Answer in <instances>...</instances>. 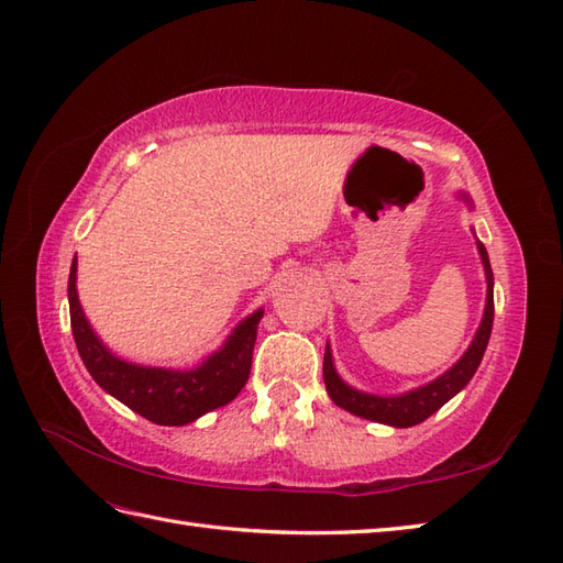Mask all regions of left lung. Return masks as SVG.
<instances>
[{
    "label": "left lung",
    "mask_w": 563,
    "mask_h": 563,
    "mask_svg": "<svg viewBox=\"0 0 563 563\" xmlns=\"http://www.w3.org/2000/svg\"><path fill=\"white\" fill-rule=\"evenodd\" d=\"M460 197L472 207V199L460 192ZM477 250L484 265V277H486V303H484V316L477 332H474V340L467 346V352L462 354L455 364L448 368L443 376L435 380L419 385L415 390L402 393V395H371L364 390H356L349 383L340 378V373L334 368L332 361V349L330 342L324 346V361H322V378L324 387H328V395L336 407H342L361 419H371L378 423H387V427L395 429H407L417 427L423 419H429L433 411H439L448 399H453L462 387H465L474 373H477L482 356L486 352V344H489L492 336V324H494V272L489 253L482 241H477Z\"/></svg>",
    "instance_id": "1"
}]
</instances>
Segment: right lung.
Instances as JSON below:
<instances>
[{
  "mask_svg": "<svg viewBox=\"0 0 563 563\" xmlns=\"http://www.w3.org/2000/svg\"><path fill=\"white\" fill-rule=\"evenodd\" d=\"M67 294L71 334L86 371L108 395L148 421L161 427H185L207 411L229 405L247 383L257 324L265 313L262 308L235 324L227 342L211 352L202 364L192 368H156L118 358L98 340L79 303L77 255L71 260Z\"/></svg>",
  "mask_w": 563,
  "mask_h": 563,
  "instance_id": "add662e5",
  "label": "right lung"
}]
</instances>
